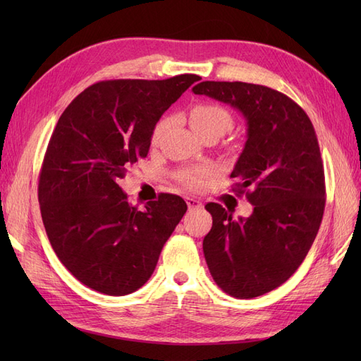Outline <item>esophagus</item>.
<instances>
[{"label":"esophagus","mask_w":361,"mask_h":361,"mask_svg":"<svg viewBox=\"0 0 361 361\" xmlns=\"http://www.w3.org/2000/svg\"><path fill=\"white\" fill-rule=\"evenodd\" d=\"M185 200H187V204H188L190 209H200V207L203 206L200 200L194 199V197H187V199H185Z\"/></svg>","instance_id":"obj_1"}]
</instances>
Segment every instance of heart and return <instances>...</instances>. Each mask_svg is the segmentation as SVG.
<instances>
[{
    "label": "heart",
    "instance_id": "b5f03b06",
    "mask_svg": "<svg viewBox=\"0 0 361 361\" xmlns=\"http://www.w3.org/2000/svg\"><path fill=\"white\" fill-rule=\"evenodd\" d=\"M191 126L192 129L197 133L200 137L204 134H216V135H223L226 134L228 129L233 125V118L224 106L216 105V104H199L195 105L191 114ZM169 120L164 117L159 122L155 125L154 133H152V141L157 143V141L161 138L164 134V130L167 128ZM211 167H202L197 170H187L180 173V182L183 185H187L190 188H200L204 183V180L212 174Z\"/></svg>",
    "mask_w": 361,
    "mask_h": 361
}]
</instances>
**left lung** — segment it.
<instances>
[{"instance_id": "8db88e82", "label": "left lung", "mask_w": 361, "mask_h": 361, "mask_svg": "<svg viewBox=\"0 0 361 361\" xmlns=\"http://www.w3.org/2000/svg\"><path fill=\"white\" fill-rule=\"evenodd\" d=\"M192 92L233 106L245 118L247 141L231 178L253 214L233 220L221 204L207 203L212 228L203 253L226 293L255 298L285 283L318 235L325 207L318 138L302 108L269 87L203 81Z\"/></svg>"}]
</instances>
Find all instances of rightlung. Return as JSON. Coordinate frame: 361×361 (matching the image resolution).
Listing matches in <instances>:
<instances>
[{"label":"right lung","instance_id":"add662e5","mask_svg":"<svg viewBox=\"0 0 361 361\" xmlns=\"http://www.w3.org/2000/svg\"><path fill=\"white\" fill-rule=\"evenodd\" d=\"M199 80L185 73L101 81L60 116L42 164L40 212L60 262L90 289L113 297L140 289L187 212L174 194H159L138 211L118 180L147 157L161 116Z\"/></svg>","mask_w":361,"mask_h":361}]
</instances>
